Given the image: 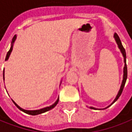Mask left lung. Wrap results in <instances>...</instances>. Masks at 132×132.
I'll list each match as a JSON object with an SVG mask.
<instances>
[{
  "mask_svg": "<svg viewBox=\"0 0 132 132\" xmlns=\"http://www.w3.org/2000/svg\"><path fill=\"white\" fill-rule=\"evenodd\" d=\"M114 38L115 40H116V42H117V44L118 45V48L120 49V51L121 54H122V56L124 57V71H123V72H124V74H123V80H122V82H121V85L120 89H119V91L118 92L117 95V96H116V98L114 99L113 102L111 103V104L109 105V106H108L107 107H106L105 109H106V108L109 107L111 105H112L114 104L115 101L117 100L118 98H119V96L121 94V93H122V91H123V89H124V85H125V83H126V81H127V63H126V60H127V56H126V51H125V49H124V48L122 46V44H121V40L119 37V36H118L117 34H114ZM90 109H98V110H101V109H96V108L94 107H92V106H90Z\"/></svg>",
  "mask_w": 132,
  "mask_h": 132,
  "instance_id": "8db88e82",
  "label": "left lung"
}]
</instances>
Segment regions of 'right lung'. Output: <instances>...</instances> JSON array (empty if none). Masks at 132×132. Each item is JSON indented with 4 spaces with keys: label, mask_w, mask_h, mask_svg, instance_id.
Wrapping results in <instances>:
<instances>
[{
    "label": "right lung",
    "mask_w": 132,
    "mask_h": 132,
    "mask_svg": "<svg viewBox=\"0 0 132 132\" xmlns=\"http://www.w3.org/2000/svg\"><path fill=\"white\" fill-rule=\"evenodd\" d=\"M16 35H15L14 36H13V39H12V41H11V48H10V50L8 51V52L7 53V54H6V57H5V61H7V60L9 59V56H10V55H11V53L12 51H13V44H14V42L15 40V39H16ZM4 71H3V80H4ZM61 85V84H60ZM59 98H57V100L56 101V102L54 103V104H53L52 105H51V106H46V107H44L43 108V109H37V110H26V109H23V108L20 107L19 106H18L15 102L13 100H12L13 101V102L14 103V104L18 107V109H19L21 111H23V112H25L26 114H30V115H38V114H42V113H44V112H46V111H49V110H51V109H52L53 108H54L57 105V104L59 103Z\"/></svg>",
    "instance_id": "obj_1"
}]
</instances>
